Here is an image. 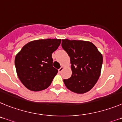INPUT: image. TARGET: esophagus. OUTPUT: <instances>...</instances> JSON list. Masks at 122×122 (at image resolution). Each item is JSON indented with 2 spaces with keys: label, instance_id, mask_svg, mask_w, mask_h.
I'll return each mask as SVG.
<instances>
[{
  "label": "esophagus",
  "instance_id": "1",
  "mask_svg": "<svg viewBox=\"0 0 122 122\" xmlns=\"http://www.w3.org/2000/svg\"><path fill=\"white\" fill-rule=\"evenodd\" d=\"M63 69H64V67H63V66H61V67H60L59 69H58V71H59V72H61L62 71H63Z\"/></svg>",
  "mask_w": 122,
  "mask_h": 122
}]
</instances>
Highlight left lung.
I'll list each match as a JSON object with an SVG mask.
<instances>
[{
  "mask_svg": "<svg viewBox=\"0 0 122 122\" xmlns=\"http://www.w3.org/2000/svg\"><path fill=\"white\" fill-rule=\"evenodd\" d=\"M62 48L70 57L72 76L64 79L66 87L77 94L86 93L94 86L101 72L103 58L92 43L62 40Z\"/></svg>",
  "mask_w": 122,
  "mask_h": 122,
  "instance_id": "left-lung-1",
  "label": "left lung"
}]
</instances>
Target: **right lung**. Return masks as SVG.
Wrapping results in <instances>:
<instances>
[{"label":"right lung","mask_w":122,"mask_h":122,"mask_svg":"<svg viewBox=\"0 0 122 122\" xmlns=\"http://www.w3.org/2000/svg\"><path fill=\"white\" fill-rule=\"evenodd\" d=\"M61 41V39L32 41L16 55L17 75L27 89L40 91L50 86L58 73V69L53 66L52 53L58 49Z\"/></svg>","instance_id":"right-lung-1"}]
</instances>
